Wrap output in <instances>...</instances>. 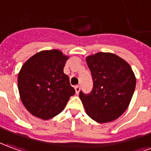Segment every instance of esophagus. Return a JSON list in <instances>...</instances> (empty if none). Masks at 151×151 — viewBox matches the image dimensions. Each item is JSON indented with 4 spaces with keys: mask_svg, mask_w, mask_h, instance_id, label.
Listing matches in <instances>:
<instances>
[{
    "mask_svg": "<svg viewBox=\"0 0 151 151\" xmlns=\"http://www.w3.org/2000/svg\"><path fill=\"white\" fill-rule=\"evenodd\" d=\"M75 90H76V93L77 95H78V94H79V92H80V86H76V87H75Z\"/></svg>",
    "mask_w": 151,
    "mask_h": 151,
    "instance_id": "1",
    "label": "esophagus"
}]
</instances>
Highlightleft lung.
<instances>
[{
    "label": "left lung",
    "mask_w": 151,
    "mask_h": 151,
    "mask_svg": "<svg viewBox=\"0 0 151 151\" xmlns=\"http://www.w3.org/2000/svg\"><path fill=\"white\" fill-rule=\"evenodd\" d=\"M93 88L88 95L80 92L85 112L98 123L117 119L130 103L136 86L131 67L115 54L98 52L86 57Z\"/></svg>",
    "instance_id": "8db88e82"
}]
</instances>
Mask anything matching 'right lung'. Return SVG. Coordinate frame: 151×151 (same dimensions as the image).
Returning a JSON list of instances; mask_svg holds the SVG:
<instances>
[{
  "mask_svg": "<svg viewBox=\"0 0 151 151\" xmlns=\"http://www.w3.org/2000/svg\"><path fill=\"white\" fill-rule=\"evenodd\" d=\"M69 56L59 50H42L26 61L17 76L21 101L36 117L49 120L61 113L76 93L63 68Z\"/></svg>",
  "mask_w": 151,
  "mask_h": 151,
  "instance_id": "add662e5",
  "label": "right lung"
}]
</instances>
